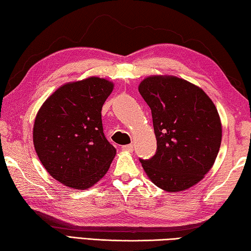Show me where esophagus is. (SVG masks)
I'll return each instance as SVG.
<instances>
[{
  "instance_id": "esophagus-1",
  "label": "esophagus",
  "mask_w": 251,
  "mask_h": 251,
  "mask_svg": "<svg viewBox=\"0 0 251 251\" xmlns=\"http://www.w3.org/2000/svg\"><path fill=\"white\" fill-rule=\"evenodd\" d=\"M123 151H128V152H132L133 151V144H126V146L122 147Z\"/></svg>"
}]
</instances>
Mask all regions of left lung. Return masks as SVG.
<instances>
[{
  "label": "left lung",
  "instance_id": "obj_1",
  "mask_svg": "<svg viewBox=\"0 0 251 251\" xmlns=\"http://www.w3.org/2000/svg\"><path fill=\"white\" fill-rule=\"evenodd\" d=\"M139 92L151 109L156 152L140 162L151 181L166 192L199 183L212 169L222 142L217 109L205 92L174 76H150Z\"/></svg>",
  "mask_w": 251,
  "mask_h": 251
}]
</instances>
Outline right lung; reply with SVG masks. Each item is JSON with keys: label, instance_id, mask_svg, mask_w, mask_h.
<instances>
[{"label": "right lung", "instance_id": "obj_1", "mask_svg": "<svg viewBox=\"0 0 251 251\" xmlns=\"http://www.w3.org/2000/svg\"><path fill=\"white\" fill-rule=\"evenodd\" d=\"M113 83L89 77L59 87L38 110L33 141L39 161L64 185L86 190L104 176L116 149L103 134L101 109Z\"/></svg>", "mask_w": 251, "mask_h": 251}]
</instances>
